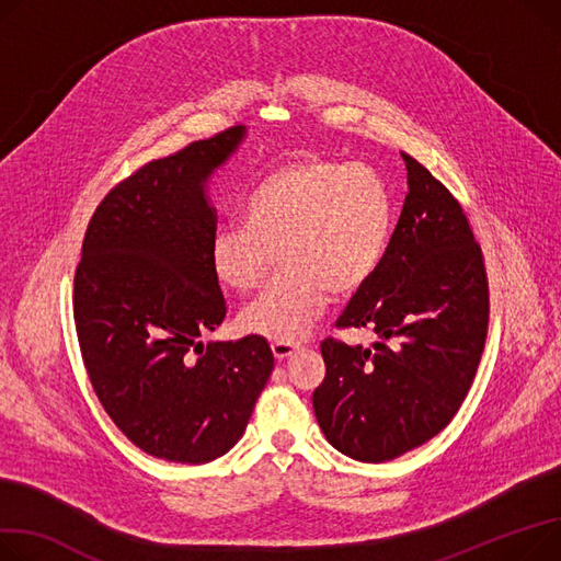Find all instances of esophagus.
I'll use <instances>...</instances> for the list:
<instances>
[{"mask_svg":"<svg viewBox=\"0 0 561 561\" xmlns=\"http://www.w3.org/2000/svg\"><path fill=\"white\" fill-rule=\"evenodd\" d=\"M271 347H273V354H275V358H277V360H282V358L290 356L293 352L300 350V343H277V341H275Z\"/></svg>","mask_w":561,"mask_h":561,"instance_id":"34e87169","label":"esophagus"}]
</instances>
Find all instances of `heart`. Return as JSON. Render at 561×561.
<instances>
[{"mask_svg": "<svg viewBox=\"0 0 561 561\" xmlns=\"http://www.w3.org/2000/svg\"><path fill=\"white\" fill-rule=\"evenodd\" d=\"M392 198L365 164L324 156L290 158L261 178L243 222L220 226L209 243L211 273L239 295L266 279L279 252L286 273L239 316L245 333L277 343L307 339L333 293L363 288L388 250Z\"/></svg>", "mask_w": 561, "mask_h": 561, "instance_id": "obj_1", "label": "heart"}]
</instances>
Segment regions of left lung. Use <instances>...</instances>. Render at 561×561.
I'll return each instance as SVG.
<instances>
[{
  "instance_id": "8db88e82",
  "label": "left lung",
  "mask_w": 561,
  "mask_h": 561,
  "mask_svg": "<svg viewBox=\"0 0 561 561\" xmlns=\"http://www.w3.org/2000/svg\"><path fill=\"white\" fill-rule=\"evenodd\" d=\"M408 196L379 271L354 293L339 329H371V350L320 343L313 410L324 437L360 462H386L435 437L462 405L484 350L490 284L458 198L401 153Z\"/></svg>"
}]
</instances>
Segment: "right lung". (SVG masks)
Returning a JSON list of instances; mask_svg holds the SVG:
<instances>
[{"mask_svg": "<svg viewBox=\"0 0 561 561\" xmlns=\"http://www.w3.org/2000/svg\"><path fill=\"white\" fill-rule=\"evenodd\" d=\"M230 126L141 164L94 209L73 275V322L110 420L148 456L203 465L243 435L275 367L268 343H198L228 313L209 264L203 182L243 137Z\"/></svg>", "mask_w": 561, "mask_h": 561, "instance_id": "right-lung-1", "label": "right lung"}]
</instances>
